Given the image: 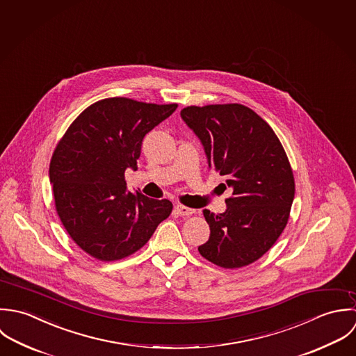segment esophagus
Listing matches in <instances>:
<instances>
[{"label":"esophagus","instance_id":"esophagus-1","mask_svg":"<svg viewBox=\"0 0 356 356\" xmlns=\"http://www.w3.org/2000/svg\"><path fill=\"white\" fill-rule=\"evenodd\" d=\"M175 211L180 214V216H190V214H193L195 212L194 209L187 208V207H183V205H176V207H175Z\"/></svg>","mask_w":356,"mask_h":356}]
</instances>
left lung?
<instances>
[{"label": "left lung", "mask_w": 356, "mask_h": 356, "mask_svg": "<svg viewBox=\"0 0 356 356\" xmlns=\"http://www.w3.org/2000/svg\"><path fill=\"white\" fill-rule=\"evenodd\" d=\"M180 115L202 143L209 168L232 188L224 213L204 211L211 236L198 250L222 268L249 266L271 249L289 220L294 177L284 145L243 104L188 106Z\"/></svg>", "instance_id": "left-lung-1"}]
</instances>
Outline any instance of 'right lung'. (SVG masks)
<instances>
[{
	"instance_id": "1",
	"label": "right lung",
	"mask_w": 356,
	"mask_h": 356,
	"mask_svg": "<svg viewBox=\"0 0 356 356\" xmlns=\"http://www.w3.org/2000/svg\"><path fill=\"white\" fill-rule=\"evenodd\" d=\"M177 104L108 97L85 108L59 140L49 165L55 208L72 241L100 261L125 259L169 217V200L127 191L142 142Z\"/></svg>"
}]
</instances>
